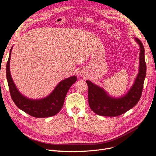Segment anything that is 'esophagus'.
Here are the masks:
<instances>
[{"label":"esophagus","mask_w":156,"mask_h":156,"mask_svg":"<svg viewBox=\"0 0 156 156\" xmlns=\"http://www.w3.org/2000/svg\"><path fill=\"white\" fill-rule=\"evenodd\" d=\"M85 71L84 70V69H82V70H81L80 71V75L81 76H85Z\"/></svg>","instance_id":"esophagus-1"}]
</instances>
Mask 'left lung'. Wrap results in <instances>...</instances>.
<instances>
[{
  "label": "left lung",
  "mask_w": 156,
  "mask_h": 156,
  "mask_svg": "<svg viewBox=\"0 0 156 156\" xmlns=\"http://www.w3.org/2000/svg\"><path fill=\"white\" fill-rule=\"evenodd\" d=\"M135 40L140 46L139 70L133 86L126 95L119 98L112 97L102 88L96 85L90 81H86L88 87L89 106L98 115L109 117L118 116L133 108L140 99L146 75L145 50L141 41L137 38Z\"/></svg>",
  "instance_id": "obj_1"
}]
</instances>
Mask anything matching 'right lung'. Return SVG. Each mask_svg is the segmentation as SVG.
<instances>
[{
    "label": "right lung",
    "mask_w": 156,
    "mask_h": 156,
    "mask_svg": "<svg viewBox=\"0 0 156 156\" xmlns=\"http://www.w3.org/2000/svg\"><path fill=\"white\" fill-rule=\"evenodd\" d=\"M12 47L6 65V76L12 99L17 107L35 118H47L55 115L62 108L66 95L71 85L77 80L75 76L61 81L47 97L34 100L22 95L16 88L10 72V59Z\"/></svg>",
    "instance_id": "obj_1"
}]
</instances>
